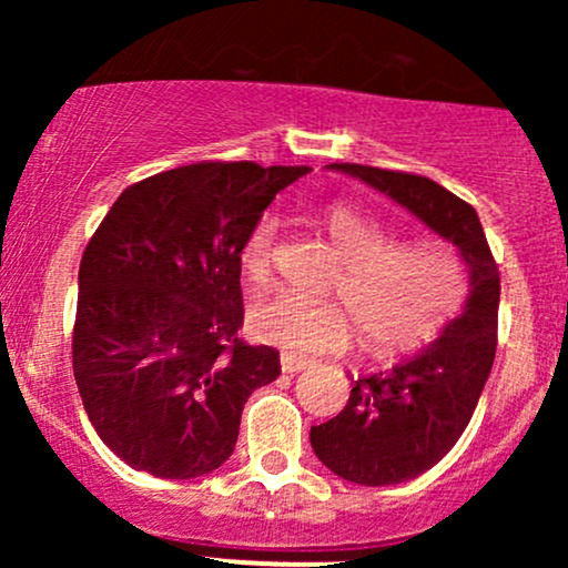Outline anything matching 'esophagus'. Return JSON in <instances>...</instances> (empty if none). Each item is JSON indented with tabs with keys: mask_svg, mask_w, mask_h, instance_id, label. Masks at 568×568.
Masks as SVG:
<instances>
[{
	"mask_svg": "<svg viewBox=\"0 0 568 568\" xmlns=\"http://www.w3.org/2000/svg\"><path fill=\"white\" fill-rule=\"evenodd\" d=\"M312 361H306V357H296V355H280V368L285 371V374H298V371H304L310 366Z\"/></svg>",
	"mask_w": 568,
	"mask_h": 568,
	"instance_id": "esophagus-1",
	"label": "esophagus"
}]
</instances>
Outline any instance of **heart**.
Wrapping results in <instances>:
<instances>
[{
    "instance_id": "1",
    "label": "heart",
    "mask_w": 568,
    "mask_h": 568,
    "mask_svg": "<svg viewBox=\"0 0 568 568\" xmlns=\"http://www.w3.org/2000/svg\"><path fill=\"white\" fill-rule=\"evenodd\" d=\"M325 230L344 262L338 296L310 298L293 291L258 296L247 306V331L264 344L298 355L338 352L352 342L357 321L363 342L376 355H397L433 342L456 315L467 291L465 264L446 243L395 245V234L352 205H331ZM277 216L264 213L240 247L247 283L270 277Z\"/></svg>"
}]
</instances>
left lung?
<instances>
[{"label": "left lung", "mask_w": 568, "mask_h": 568, "mask_svg": "<svg viewBox=\"0 0 568 568\" xmlns=\"http://www.w3.org/2000/svg\"><path fill=\"white\" fill-rule=\"evenodd\" d=\"M459 247L470 293L440 336L389 371L357 376L347 406L310 429L312 452L338 478L393 486L427 473L454 448L491 374L497 352L499 270L478 213L425 175L334 162Z\"/></svg>", "instance_id": "1"}]
</instances>
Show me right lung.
Here are the masks:
<instances>
[{"label":"right lung","mask_w":568,"mask_h":568,"mask_svg":"<svg viewBox=\"0 0 568 568\" xmlns=\"http://www.w3.org/2000/svg\"><path fill=\"white\" fill-rule=\"evenodd\" d=\"M310 168L197 162L128 186L80 264L71 361L95 433L133 470L186 480L234 452L280 352L240 342V247Z\"/></svg>","instance_id":"right-lung-1"}]
</instances>
